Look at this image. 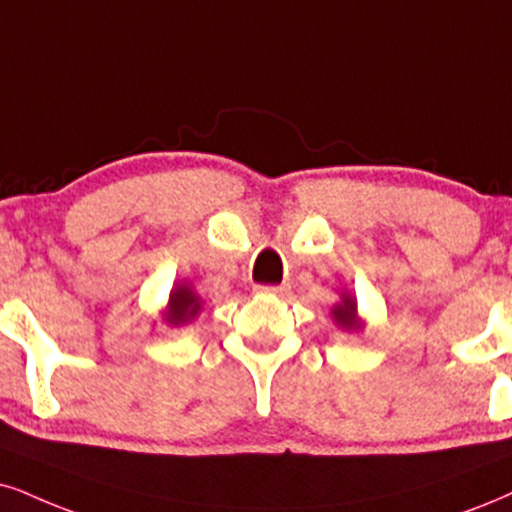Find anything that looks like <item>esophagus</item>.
Returning <instances> with one entry per match:
<instances>
[{
	"mask_svg": "<svg viewBox=\"0 0 512 512\" xmlns=\"http://www.w3.org/2000/svg\"><path fill=\"white\" fill-rule=\"evenodd\" d=\"M258 294H277V296H287L289 287L287 285H258L256 287Z\"/></svg>",
	"mask_w": 512,
	"mask_h": 512,
	"instance_id": "esophagus-1",
	"label": "esophagus"
}]
</instances>
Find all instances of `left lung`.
<instances>
[{"label":"left lung","instance_id":"left-lung-1","mask_svg":"<svg viewBox=\"0 0 512 512\" xmlns=\"http://www.w3.org/2000/svg\"><path fill=\"white\" fill-rule=\"evenodd\" d=\"M332 318L337 320L339 325L346 327V330H358V320H356V301L351 296H344L342 304L332 308Z\"/></svg>","mask_w":512,"mask_h":512}]
</instances>
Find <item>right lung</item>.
<instances>
[{
  "label": "right lung",
  "instance_id": "add662e5",
  "mask_svg": "<svg viewBox=\"0 0 512 512\" xmlns=\"http://www.w3.org/2000/svg\"><path fill=\"white\" fill-rule=\"evenodd\" d=\"M201 311V299L192 292L187 285H178L170 292L168 301V323L170 325H182L189 318H194Z\"/></svg>",
  "mask_w": 512,
  "mask_h": 512
}]
</instances>
